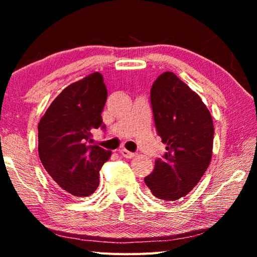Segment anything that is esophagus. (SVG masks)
I'll list each match as a JSON object with an SVG mask.
<instances>
[{"label": "esophagus", "instance_id": "esophagus-1", "mask_svg": "<svg viewBox=\"0 0 257 257\" xmlns=\"http://www.w3.org/2000/svg\"><path fill=\"white\" fill-rule=\"evenodd\" d=\"M120 153H121V155H122L123 158H125V159H133V158H135V156H136V154L133 153V152H129L128 150H125V149L121 150Z\"/></svg>", "mask_w": 257, "mask_h": 257}]
</instances>
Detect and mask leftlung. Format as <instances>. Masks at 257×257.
Returning a JSON list of instances; mask_svg holds the SVG:
<instances>
[{
	"instance_id": "8db88e82",
	"label": "left lung",
	"mask_w": 257,
	"mask_h": 257,
	"mask_svg": "<svg viewBox=\"0 0 257 257\" xmlns=\"http://www.w3.org/2000/svg\"><path fill=\"white\" fill-rule=\"evenodd\" d=\"M151 104L167 153L144 180L156 198L175 202L197 185L210 165L213 120L201 97L170 71L156 78Z\"/></svg>"
}]
</instances>
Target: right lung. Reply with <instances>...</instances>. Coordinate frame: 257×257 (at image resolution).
I'll return each instance as SVG.
<instances>
[{"mask_svg":"<svg viewBox=\"0 0 257 257\" xmlns=\"http://www.w3.org/2000/svg\"><path fill=\"white\" fill-rule=\"evenodd\" d=\"M107 90L99 72L66 87L38 123V154L47 173L61 189L77 197L92 195L99 170L111 156L89 145L92 130L102 127Z\"/></svg>","mask_w":257,"mask_h":257,"instance_id":"obj_1","label":"right lung"}]
</instances>
